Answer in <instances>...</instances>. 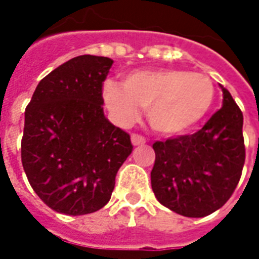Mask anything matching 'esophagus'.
<instances>
[{
    "instance_id": "esophagus-1",
    "label": "esophagus",
    "mask_w": 259,
    "mask_h": 259,
    "mask_svg": "<svg viewBox=\"0 0 259 259\" xmlns=\"http://www.w3.org/2000/svg\"><path fill=\"white\" fill-rule=\"evenodd\" d=\"M132 144L133 146H143V144H146V139L143 137L141 135H132Z\"/></svg>"
}]
</instances>
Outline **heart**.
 I'll use <instances>...</instances> for the list:
<instances>
[{
    "mask_svg": "<svg viewBox=\"0 0 259 259\" xmlns=\"http://www.w3.org/2000/svg\"><path fill=\"white\" fill-rule=\"evenodd\" d=\"M102 96L120 123L133 122L139 107L146 108L148 123L155 132L179 135L194 127L208 113L215 87L202 73L158 69L127 74L122 85L107 81Z\"/></svg>",
    "mask_w": 259,
    "mask_h": 259,
    "instance_id": "b5f03b06",
    "label": "heart"
}]
</instances>
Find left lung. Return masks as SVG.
Masks as SVG:
<instances>
[{"mask_svg":"<svg viewBox=\"0 0 259 259\" xmlns=\"http://www.w3.org/2000/svg\"><path fill=\"white\" fill-rule=\"evenodd\" d=\"M222 87V85H221ZM223 105L194 135L155 141L151 187L170 211L202 218L232 197L245 161L243 112L223 89Z\"/></svg>","mask_w":259,"mask_h":259,"instance_id":"1","label":"left lung"}]
</instances>
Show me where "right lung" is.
Masks as SVG:
<instances>
[{"label":"right lung","instance_id":"add662e5","mask_svg":"<svg viewBox=\"0 0 259 259\" xmlns=\"http://www.w3.org/2000/svg\"><path fill=\"white\" fill-rule=\"evenodd\" d=\"M112 64L96 55L69 59L38 83L26 107L22 165L36 194L59 213L101 209L133 150L130 136L104 116Z\"/></svg>","mask_w":259,"mask_h":259}]
</instances>
